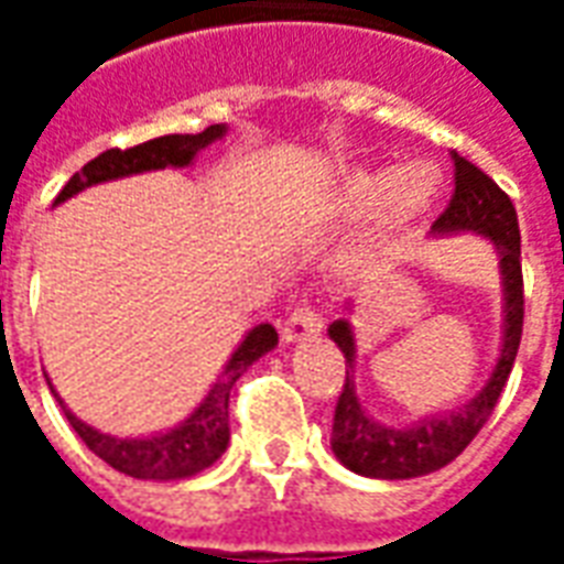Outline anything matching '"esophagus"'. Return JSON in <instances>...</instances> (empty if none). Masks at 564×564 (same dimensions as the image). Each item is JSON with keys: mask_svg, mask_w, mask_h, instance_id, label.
I'll return each mask as SVG.
<instances>
[{"mask_svg": "<svg viewBox=\"0 0 564 564\" xmlns=\"http://www.w3.org/2000/svg\"><path fill=\"white\" fill-rule=\"evenodd\" d=\"M323 332V314H319L317 307L311 305H299L290 314V317L283 319L281 326V335L283 341H307V338H314V335H319Z\"/></svg>", "mask_w": 564, "mask_h": 564, "instance_id": "1", "label": "esophagus"}]
</instances>
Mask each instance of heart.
Here are the masks:
<instances>
[{
	"mask_svg": "<svg viewBox=\"0 0 564 564\" xmlns=\"http://www.w3.org/2000/svg\"><path fill=\"white\" fill-rule=\"evenodd\" d=\"M441 174L432 165L411 169H378V172H356L344 181L338 193V208L347 214H375L387 210L392 220H414L437 196Z\"/></svg>",
	"mask_w": 564,
	"mask_h": 564,
	"instance_id": "1",
	"label": "heart"
}]
</instances>
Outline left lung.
<instances>
[{
	"mask_svg": "<svg viewBox=\"0 0 564 564\" xmlns=\"http://www.w3.org/2000/svg\"><path fill=\"white\" fill-rule=\"evenodd\" d=\"M453 198L437 217L432 232H477L486 235L498 253V269L505 283V335H501V354L486 380V387L471 402L462 404L456 411L441 416H425L420 423L392 429L380 425L366 414L356 395L354 375L347 371L344 390L335 404V423H332V453L341 465L362 477H378V480H408V477H423L447 462L459 456L462 449L471 444L477 432L492 414L498 395L505 390L510 378V368L517 359L522 338V262H520V223L517 208L508 193L480 172L474 162L459 156L453 150ZM350 307V305H347ZM329 338L341 347L347 366L356 362V338L354 326L347 319H335L329 326Z\"/></svg>",
	"mask_w": 564,
	"mask_h": 564,
	"instance_id": "obj_1",
	"label": "left lung"
}]
</instances>
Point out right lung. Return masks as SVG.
Here are the masks:
<instances>
[{"mask_svg": "<svg viewBox=\"0 0 564 564\" xmlns=\"http://www.w3.org/2000/svg\"><path fill=\"white\" fill-rule=\"evenodd\" d=\"M226 135L223 123H214L205 132L196 135H162V139L144 141L135 148H111L90 160L78 174L68 177V184L59 189L54 205L66 202V198L78 196L80 189L93 184H105V181H117V177H129V174L156 172L165 165L184 169L196 160L198 150H205L214 141ZM278 344V332L271 323H259L247 332L245 341L238 344V350L229 356V362L220 371L217 383L202 399L193 414L186 416L184 423L174 425L169 432L150 437H115L102 435L99 429L80 423L78 416L66 411L63 399L56 395L59 408L66 411V420L72 429L78 432L80 441L105 459L117 471L139 477V480H181V477H193V474L205 471L214 462L220 459L226 447H229V392H232L235 380L241 378L247 366H253L259 356L274 350ZM54 390V387H51Z\"/></svg>", "mask_w": 564, "mask_h": 564, "instance_id": "add662e5", "label": "right lung"}]
</instances>
